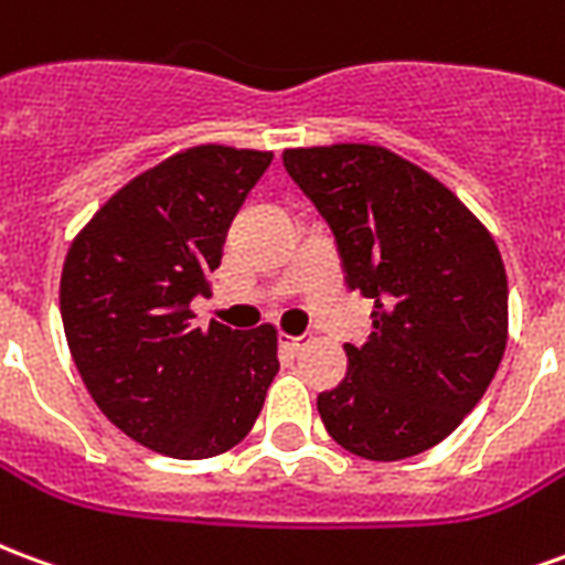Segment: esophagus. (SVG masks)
Returning a JSON list of instances; mask_svg holds the SVG:
<instances>
[{"instance_id": "esophagus-1", "label": "esophagus", "mask_w": 565, "mask_h": 565, "mask_svg": "<svg viewBox=\"0 0 565 565\" xmlns=\"http://www.w3.org/2000/svg\"><path fill=\"white\" fill-rule=\"evenodd\" d=\"M281 342L287 344V348H290L294 354H299V351H302V348L308 344V335H281Z\"/></svg>"}]
</instances>
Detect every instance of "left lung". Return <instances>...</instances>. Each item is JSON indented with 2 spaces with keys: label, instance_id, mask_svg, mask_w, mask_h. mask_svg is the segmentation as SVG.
Listing matches in <instances>:
<instances>
[{
  "label": "left lung",
  "instance_id": "1",
  "mask_svg": "<svg viewBox=\"0 0 565 565\" xmlns=\"http://www.w3.org/2000/svg\"><path fill=\"white\" fill-rule=\"evenodd\" d=\"M330 223L344 284L375 302L348 375L318 396L344 450L391 462L448 438L497 375L509 281L493 235L436 178L379 145L284 150Z\"/></svg>",
  "mask_w": 565,
  "mask_h": 565
}]
</instances>
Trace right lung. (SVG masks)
<instances>
[{
    "label": "right lung",
    "instance_id": "right-lung-1",
    "mask_svg": "<svg viewBox=\"0 0 565 565\" xmlns=\"http://www.w3.org/2000/svg\"><path fill=\"white\" fill-rule=\"evenodd\" d=\"M269 150L199 145L105 202L60 278L68 351L93 403L145 448L205 460L238 445L278 372L275 327H193L230 223Z\"/></svg>",
    "mask_w": 565,
    "mask_h": 565
}]
</instances>
